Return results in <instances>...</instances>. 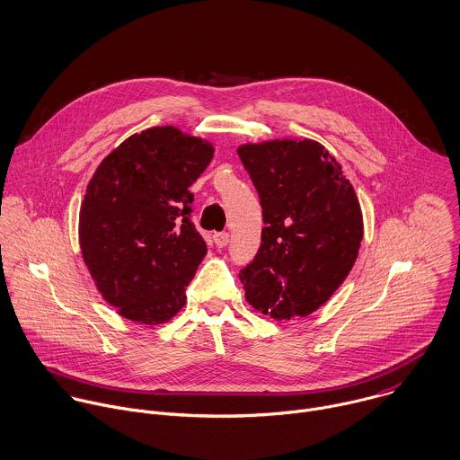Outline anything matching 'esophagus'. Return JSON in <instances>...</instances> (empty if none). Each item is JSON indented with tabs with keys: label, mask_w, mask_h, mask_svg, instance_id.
<instances>
[{
	"label": "esophagus",
	"mask_w": 460,
	"mask_h": 460,
	"mask_svg": "<svg viewBox=\"0 0 460 460\" xmlns=\"http://www.w3.org/2000/svg\"><path fill=\"white\" fill-rule=\"evenodd\" d=\"M228 239L230 235L226 232H219V234H214V243L217 248H225L228 244Z\"/></svg>",
	"instance_id": "1"
}]
</instances>
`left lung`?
<instances>
[{"mask_svg": "<svg viewBox=\"0 0 460 460\" xmlns=\"http://www.w3.org/2000/svg\"><path fill=\"white\" fill-rule=\"evenodd\" d=\"M262 207L261 248L241 273L246 300L273 320L307 316L350 273L363 214L341 165L311 138L237 147Z\"/></svg>", "mask_w": 460, "mask_h": 460, "instance_id": "left-lung-1", "label": "left lung"}]
</instances>
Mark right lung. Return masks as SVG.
<instances>
[{
    "instance_id": "right-lung-1",
    "label": "right lung",
    "mask_w": 460,
    "mask_h": 460,
    "mask_svg": "<svg viewBox=\"0 0 460 460\" xmlns=\"http://www.w3.org/2000/svg\"><path fill=\"white\" fill-rule=\"evenodd\" d=\"M214 153L207 138L156 126L126 138L97 167L79 212V244L117 314L162 325L185 305V288L207 255L189 187Z\"/></svg>"
}]
</instances>
